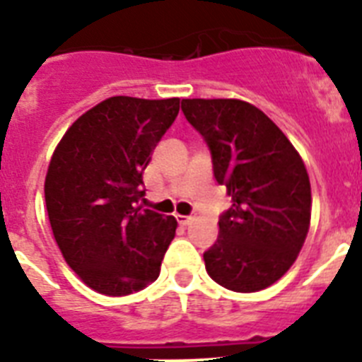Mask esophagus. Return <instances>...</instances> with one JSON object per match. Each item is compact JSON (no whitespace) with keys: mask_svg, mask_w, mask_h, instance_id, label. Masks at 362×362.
Returning a JSON list of instances; mask_svg holds the SVG:
<instances>
[{"mask_svg":"<svg viewBox=\"0 0 362 362\" xmlns=\"http://www.w3.org/2000/svg\"><path fill=\"white\" fill-rule=\"evenodd\" d=\"M175 217H176V221H178V224H180V226H187V224L193 221V217H189V215H178V214H176Z\"/></svg>","mask_w":362,"mask_h":362,"instance_id":"1","label":"esophagus"}]
</instances>
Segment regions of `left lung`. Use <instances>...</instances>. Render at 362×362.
<instances>
[{
    "label": "left lung",
    "instance_id": "obj_1",
    "mask_svg": "<svg viewBox=\"0 0 362 362\" xmlns=\"http://www.w3.org/2000/svg\"><path fill=\"white\" fill-rule=\"evenodd\" d=\"M204 136L214 175L232 197L218 238L204 252L209 278L235 293L276 284L298 257L311 224V184L302 156L257 106L241 99H182Z\"/></svg>",
    "mask_w": 362,
    "mask_h": 362
}]
</instances>
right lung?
<instances>
[{
	"label": "right lung",
	"instance_id": "1",
	"mask_svg": "<svg viewBox=\"0 0 362 362\" xmlns=\"http://www.w3.org/2000/svg\"><path fill=\"white\" fill-rule=\"evenodd\" d=\"M178 110V97H108L66 130L51 156L44 193L54 241L95 293L127 296L160 274L178 224L138 202L141 175Z\"/></svg>",
	"mask_w": 362,
	"mask_h": 362
}]
</instances>
